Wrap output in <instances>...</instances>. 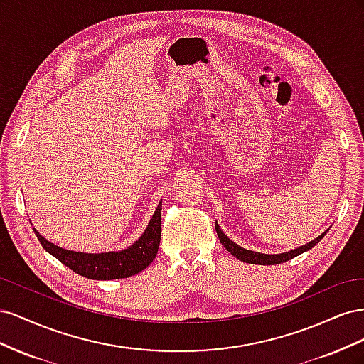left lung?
<instances>
[{
  "label": "left lung",
  "instance_id": "left-lung-1",
  "mask_svg": "<svg viewBox=\"0 0 364 364\" xmlns=\"http://www.w3.org/2000/svg\"><path fill=\"white\" fill-rule=\"evenodd\" d=\"M215 230H217V235L220 238V243H222L230 253H232V255L237 259L243 261V262H249V264H261V266H273V264H279V262H284V261L293 259L294 257L301 255V253H304L305 250H310L311 247H314L326 234V232H323L321 237H317L316 240H313L311 243H306L305 246L297 247L294 250L284 252V253H279V255H267V253H259V252H253V250H247V249L240 247L238 245L234 243V241H230L223 234V230L220 229V226L217 223H215Z\"/></svg>",
  "mask_w": 364,
  "mask_h": 364
}]
</instances>
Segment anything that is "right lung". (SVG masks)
Wrapping results in <instances>:
<instances>
[{"label": "right lung", "instance_id": "1", "mask_svg": "<svg viewBox=\"0 0 364 364\" xmlns=\"http://www.w3.org/2000/svg\"><path fill=\"white\" fill-rule=\"evenodd\" d=\"M161 211L162 205L156 208L155 215L151 217L146 232L134 246L121 252L107 253H82L58 247L41 237L36 229L35 234L41 246L54 258H58L73 272L82 274L87 279H118L129 278L144 270L149 264L156 258L161 241Z\"/></svg>", "mask_w": 364, "mask_h": 364}]
</instances>
